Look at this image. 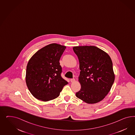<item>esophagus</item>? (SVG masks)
Here are the masks:
<instances>
[{"label":"esophagus","instance_id":"obj_1","mask_svg":"<svg viewBox=\"0 0 135 135\" xmlns=\"http://www.w3.org/2000/svg\"><path fill=\"white\" fill-rule=\"evenodd\" d=\"M70 81H71V82H74L75 81V79H70Z\"/></svg>","mask_w":135,"mask_h":135}]
</instances>
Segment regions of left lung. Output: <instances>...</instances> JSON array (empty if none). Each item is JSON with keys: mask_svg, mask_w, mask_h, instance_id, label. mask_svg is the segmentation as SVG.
<instances>
[{"mask_svg": "<svg viewBox=\"0 0 135 135\" xmlns=\"http://www.w3.org/2000/svg\"><path fill=\"white\" fill-rule=\"evenodd\" d=\"M73 49L78 56L81 70L78 81L81 88L76 93V97L89 104L102 101L114 82L110 57L94 46H74Z\"/></svg>", "mask_w": 135, "mask_h": 135, "instance_id": "left-lung-1", "label": "left lung"}]
</instances>
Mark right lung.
I'll use <instances>...</instances> for the list:
<instances>
[{
	"label": "right lung",
	"instance_id": "right-lung-1",
	"mask_svg": "<svg viewBox=\"0 0 135 135\" xmlns=\"http://www.w3.org/2000/svg\"><path fill=\"white\" fill-rule=\"evenodd\" d=\"M65 46L51 44L38 50L27 66L26 83L33 96L47 102L57 98L68 82L62 78L59 60Z\"/></svg>",
	"mask_w": 135,
	"mask_h": 135
}]
</instances>
